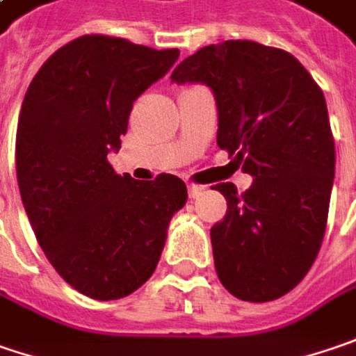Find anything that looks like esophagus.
<instances>
[{
	"label": "esophagus",
	"mask_w": 356,
	"mask_h": 356,
	"mask_svg": "<svg viewBox=\"0 0 356 356\" xmlns=\"http://www.w3.org/2000/svg\"><path fill=\"white\" fill-rule=\"evenodd\" d=\"M202 192H204V186H198V184H188V194H190V198H198Z\"/></svg>",
	"instance_id": "1"
}]
</instances>
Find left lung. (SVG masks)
<instances>
[{
	"label": "left lung",
	"mask_w": 356,
	"mask_h": 356,
	"mask_svg": "<svg viewBox=\"0 0 356 356\" xmlns=\"http://www.w3.org/2000/svg\"><path fill=\"white\" fill-rule=\"evenodd\" d=\"M204 83L218 110L216 142L252 186L216 184L226 216L210 228L216 275L240 300L293 291L323 244L334 180V140L323 90L284 49L228 40L206 45L172 72Z\"/></svg>",
	"instance_id": "8db88e82"
}]
</instances>
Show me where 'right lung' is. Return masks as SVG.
Returning a JSON list of instances; mask_svg holds the SVG:
<instances>
[{"label": "right lung", "mask_w": 356, "mask_h": 356, "mask_svg": "<svg viewBox=\"0 0 356 356\" xmlns=\"http://www.w3.org/2000/svg\"><path fill=\"white\" fill-rule=\"evenodd\" d=\"M178 58V49L81 35L49 56L27 88L15 140L22 202L51 266L90 298L138 291L186 204L178 176L138 182L108 162L128 132L134 99Z\"/></svg>", "instance_id": "1"}]
</instances>
